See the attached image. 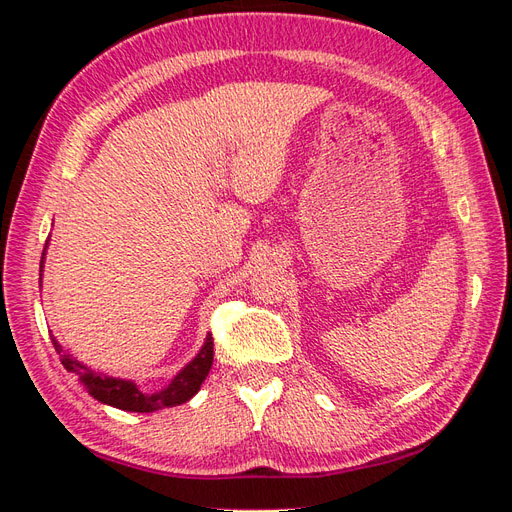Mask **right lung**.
Masks as SVG:
<instances>
[{"label": "right lung", "instance_id": "1", "mask_svg": "<svg viewBox=\"0 0 512 512\" xmlns=\"http://www.w3.org/2000/svg\"><path fill=\"white\" fill-rule=\"evenodd\" d=\"M46 247H49V241L44 245L42 260H40V286H42V269H44V256H46ZM53 346L59 354L61 365H64L72 374L79 376L81 384L85 386V391L98 399L100 404L113 406L126 412H156L164 408H173L181 406L185 401H190L198 391L200 384L205 382L209 376V369L213 365V337L207 335L203 348L198 350L194 359L185 365L179 374L164 386L162 391H153V393H143L138 389L136 382L132 380H123V378H113V376H104L100 371L89 369L81 361H76L72 354H68L57 339L51 335Z\"/></svg>", "mask_w": 512, "mask_h": 512}]
</instances>
